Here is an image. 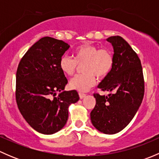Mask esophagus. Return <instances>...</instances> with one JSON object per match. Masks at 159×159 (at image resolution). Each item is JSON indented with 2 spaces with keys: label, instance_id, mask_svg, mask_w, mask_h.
I'll return each instance as SVG.
<instances>
[{
  "label": "esophagus",
  "instance_id": "obj_1",
  "mask_svg": "<svg viewBox=\"0 0 159 159\" xmlns=\"http://www.w3.org/2000/svg\"><path fill=\"white\" fill-rule=\"evenodd\" d=\"M79 97H80V98L81 99H82V98H84V97H86V94H84V93H81V92H79Z\"/></svg>",
  "mask_w": 159,
  "mask_h": 159
}]
</instances>
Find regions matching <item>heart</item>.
<instances>
[{
	"mask_svg": "<svg viewBox=\"0 0 159 159\" xmlns=\"http://www.w3.org/2000/svg\"><path fill=\"white\" fill-rule=\"evenodd\" d=\"M75 59L64 55L61 57L59 67L61 71L68 76L74 75L78 65L84 63L81 75L71 78L69 82L70 89L77 91H87L95 83L96 78H103L111 71L114 57L109 50L98 49L90 44L78 46L74 52Z\"/></svg>",
	"mask_w": 159,
	"mask_h": 159,
	"instance_id": "b5f03b06",
	"label": "heart"
}]
</instances>
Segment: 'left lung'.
Masks as SVG:
<instances>
[{
	"mask_svg": "<svg viewBox=\"0 0 159 159\" xmlns=\"http://www.w3.org/2000/svg\"><path fill=\"white\" fill-rule=\"evenodd\" d=\"M114 49L111 71L98 85L108 96L94 94L96 105L91 112L94 127L105 134L123 130L139 110L145 92L141 61L129 43L120 36L107 38Z\"/></svg>",
	"mask_w": 159,
	"mask_h": 159,
	"instance_id": "1",
	"label": "left lung"
}]
</instances>
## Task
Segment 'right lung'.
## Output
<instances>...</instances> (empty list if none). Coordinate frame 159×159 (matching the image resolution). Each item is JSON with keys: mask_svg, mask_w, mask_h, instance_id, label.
Instances as JSON below:
<instances>
[{"mask_svg": "<svg viewBox=\"0 0 159 159\" xmlns=\"http://www.w3.org/2000/svg\"><path fill=\"white\" fill-rule=\"evenodd\" d=\"M69 48L63 41L44 37L28 49L18 65L17 107L30 127L41 134L60 131L68 121L69 106L79 100L75 90L64 91L68 80L59 67Z\"/></svg>", "mask_w": 159, "mask_h": 159, "instance_id": "1", "label": "right lung"}]
</instances>
